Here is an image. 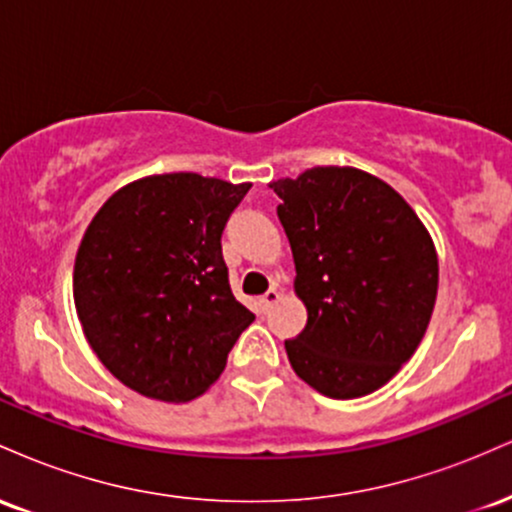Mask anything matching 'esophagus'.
I'll return each mask as SVG.
<instances>
[{"label":"esophagus","instance_id":"obj_1","mask_svg":"<svg viewBox=\"0 0 512 512\" xmlns=\"http://www.w3.org/2000/svg\"><path fill=\"white\" fill-rule=\"evenodd\" d=\"M279 298H281V293L276 291L274 286H272V289H269V291L264 293V296L260 298V310H262V313H267V310L272 308V305H274L276 301H279Z\"/></svg>","mask_w":512,"mask_h":512}]
</instances>
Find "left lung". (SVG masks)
Instances as JSON below:
<instances>
[{
	"mask_svg": "<svg viewBox=\"0 0 512 512\" xmlns=\"http://www.w3.org/2000/svg\"><path fill=\"white\" fill-rule=\"evenodd\" d=\"M269 187L308 308L303 332L284 342L291 368L325 397L370 395L424 339L436 245L404 197L366 170L317 166Z\"/></svg>",
	"mask_w": 512,
	"mask_h": 512,
	"instance_id": "left-lung-1",
	"label": "left lung"
}]
</instances>
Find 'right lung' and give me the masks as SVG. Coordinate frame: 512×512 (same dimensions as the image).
Instances as JSON below:
<instances>
[{
    "label": "right lung",
    "instance_id": "obj_1",
    "mask_svg": "<svg viewBox=\"0 0 512 512\" xmlns=\"http://www.w3.org/2000/svg\"><path fill=\"white\" fill-rule=\"evenodd\" d=\"M250 187L149 175L117 190L88 223L74 262L76 315L129 390L161 402L199 397L255 320L233 296L221 255L228 216Z\"/></svg>",
    "mask_w": 512,
    "mask_h": 512
}]
</instances>
